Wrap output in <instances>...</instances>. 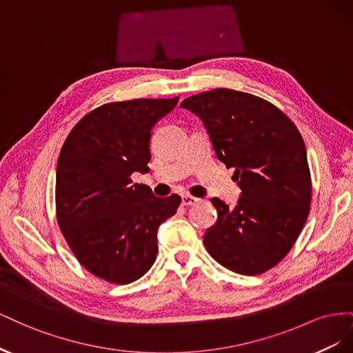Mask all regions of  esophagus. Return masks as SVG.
<instances>
[{"instance_id":"34e87169","label":"esophagus","mask_w":353,"mask_h":353,"mask_svg":"<svg viewBox=\"0 0 353 353\" xmlns=\"http://www.w3.org/2000/svg\"><path fill=\"white\" fill-rule=\"evenodd\" d=\"M196 203H199V199L193 196H183V199H181V205L183 206H193Z\"/></svg>"}]
</instances>
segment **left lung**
Wrapping results in <instances>:
<instances>
[{
	"instance_id": "obj_1",
	"label": "left lung",
	"mask_w": 353,
	"mask_h": 353,
	"mask_svg": "<svg viewBox=\"0 0 353 353\" xmlns=\"http://www.w3.org/2000/svg\"><path fill=\"white\" fill-rule=\"evenodd\" d=\"M213 150L241 188L230 209L212 199L218 221L206 230L209 254L241 275L271 270L290 252L309 215L312 197L306 147L296 125L274 104L253 94L216 88L185 99Z\"/></svg>"
}]
</instances>
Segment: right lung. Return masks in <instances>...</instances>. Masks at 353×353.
Masks as SVG:
<instances>
[{"label": "right lung", "mask_w": 353, "mask_h": 353, "mask_svg": "<svg viewBox=\"0 0 353 353\" xmlns=\"http://www.w3.org/2000/svg\"><path fill=\"white\" fill-rule=\"evenodd\" d=\"M175 99H138L103 104L74 125L57 162L59 227L79 263L113 284H130L152 268L157 228L175 215L181 197H156L132 184L148 172L154 123Z\"/></svg>", "instance_id": "obj_1"}]
</instances>
